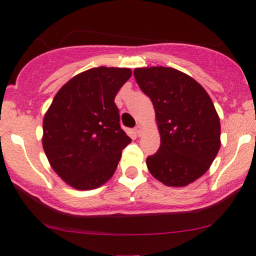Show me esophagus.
Wrapping results in <instances>:
<instances>
[{"mask_svg": "<svg viewBox=\"0 0 256 256\" xmlns=\"http://www.w3.org/2000/svg\"><path fill=\"white\" fill-rule=\"evenodd\" d=\"M134 132H136L138 136H140V134H142V126L137 125L136 128H134Z\"/></svg>", "mask_w": 256, "mask_h": 256, "instance_id": "esophagus-1", "label": "esophagus"}]
</instances>
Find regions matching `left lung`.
Listing matches in <instances>:
<instances>
[{"instance_id":"left-lung-1","label":"left lung","mask_w":256,"mask_h":256,"mask_svg":"<svg viewBox=\"0 0 256 256\" xmlns=\"http://www.w3.org/2000/svg\"><path fill=\"white\" fill-rule=\"evenodd\" d=\"M140 90L152 100L160 148L146 158L152 177L167 186H185L208 171L220 149V120L204 88L171 67L134 71Z\"/></svg>"}]
</instances>
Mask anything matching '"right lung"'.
Returning <instances> with one entry per match:
<instances>
[{
  "label": "right lung",
  "mask_w": 256,
  "mask_h": 256,
  "mask_svg": "<svg viewBox=\"0 0 256 256\" xmlns=\"http://www.w3.org/2000/svg\"><path fill=\"white\" fill-rule=\"evenodd\" d=\"M131 74L130 68L104 66L79 73L58 91L44 116V152L74 189H96L110 180L131 142L114 104Z\"/></svg>",
  "instance_id": "obj_1"
}]
</instances>
